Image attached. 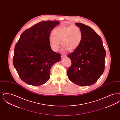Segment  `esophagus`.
<instances>
[{"instance_id": "esophagus-1", "label": "esophagus", "mask_w": 120, "mask_h": 120, "mask_svg": "<svg viewBox=\"0 0 120 120\" xmlns=\"http://www.w3.org/2000/svg\"><path fill=\"white\" fill-rule=\"evenodd\" d=\"M61 57L62 58H64V57H66V55H65V54H61Z\"/></svg>"}]
</instances>
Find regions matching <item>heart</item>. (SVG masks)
Returning a JSON list of instances; mask_svg holds the SVG:
<instances>
[{"instance_id": "b5f03b06", "label": "heart", "mask_w": 120, "mask_h": 120, "mask_svg": "<svg viewBox=\"0 0 120 120\" xmlns=\"http://www.w3.org/2000/svg\"><path fill=\"white\" fill-rule=\"evenodd\" d=\"M53 36L49 39V43L52 50H58L60 43L63 47V50L73 52L80 45L83 38L82 31L76 25L62 26L54 29L52 33Z\"/></svg>"}]
</instances>
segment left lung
Listing matches in <instances>:
<instances>
[{
  "mask_svg": "<svg viewBox=\"0 0 120 120\" xmlns=\"http://www.w3.org/2000/svg\"><path fill=\"white\" fill-rule=\"evenodd\" d=\"M83 34L82 42L74 51L68 55L71 65L68 70L69 80L78 86H91L103 74L106 51L101 37L90 27L75 23Z\"/></svg>",
  "mask_w": 120,
  "mask_h": 120,
  "instance_id": "obj_1",
  "label": "left lung"
}]
</instances>
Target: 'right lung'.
Here are the masks:
<instances>
[{
    "label": "right lung",
    "instance_id": "right-lung-1",
    "mask_svg": "<svg viewBox=\"0 0 120 120\" xmlns=\"http://www.w3.org/2000/svg\"><path fill=\"white\" fill-rule=\"evenodd\" d=\"M57 21L37 23L24 31L14 48L13 64L21 80L29 85L40 86L50 78L52 66L59 62L61 54L50 47L52 30Z\"/></svg>",
    "mask_w": 120,
    "mask_h": 120
}]
</instances>
